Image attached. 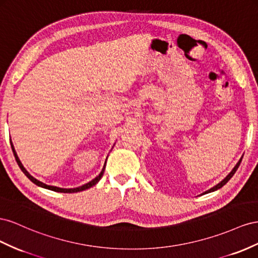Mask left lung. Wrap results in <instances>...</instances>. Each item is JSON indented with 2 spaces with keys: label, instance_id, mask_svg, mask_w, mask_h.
Here are the masks:
<instances>
[{
  "label": "left lung",
  "instance_id": "1",
  "mask_svg": "<svg viewBox=\"0 0 258 258\" xmlns=\"http://www.w3.org/2000/svg\"><path fill=\"white\" fill-rule=\"evenodd\" d=\"M241 161H242V158L239 160V162H238V163L237 164H235V166L233 167V170L229 173V174H228L227 176H226V177L222 180V181H220L219 183H217V185L216 186H214V187H213V188H211L210 190H208V191H205V192H203L202 195H205V194H210V192H213V191H215V190H217V189H219V188H222L224 185H226V183L228 182V180H229L231 177H232V176L234 175V173H235V171H237L238 170V167H239V165H240V163H241Z\"/></svg>",
  "mask_w": 258,
  "mask_h": 258
}]
</instances>
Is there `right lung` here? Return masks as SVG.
Wrapping results in <instances>:
<instances>
[{
  "label": "right lung",
  "mask_w": 258,
  "mask_h": 258,
  "mask_svg": "<svg viewBox=\"0 0 258 258\" xmlns=\"http://www.w3.org/2000/svg\"><path fill=\"white\" fill-rule=\"evenodd\" d=\"M11 146H12V150H13V152H14L15 159H16V161H17V164L19 165L20 170L23 171V173H24V174L27 176V177H28L29 179H30V180H31L33 183H35L36 186L42 187V188H45V189H48V190H53V191H56V192L73 194V192H79V191H83V190H86V189H88V188H91V187H93V186L96 185V183H97V182L100 180V178L102 177V175H104V171H105V166H106V163H105V166H104V168H102V171L100 172V174L97 176V177H95L93 180H91L90 182L85 183V185H83V186L78 187V188H71V189H64V188H59V187H55V186H49V185H46V183H44V182H42V181L38 180V179H36V178H34L33 176H31L30 174L28 173V171H27L26 168L24 167V165L21 164V162H20V160H19V158H18V156H17V153H16V151H15V148H14V145H13L12 141H11Z\"/></svg>",
  "instance_id": "obj_1"
}]
</instances>
